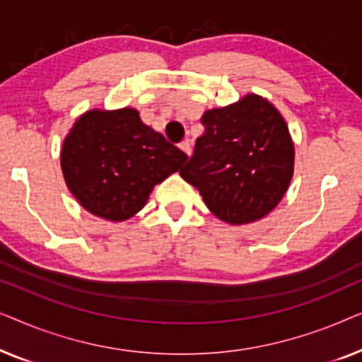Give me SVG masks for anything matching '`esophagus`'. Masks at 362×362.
<instances>
[{"instance_id": "1", "label": "esophagus", "mask_w": 362, "mask_h": 362, "mask_svg": "<svg viewBox=\"0 0 362 362\" xmlns=\"http://www.w3.org/2000/svg\"><path fill=\"white\" fill-rule=\"evenodd\" d=\"M180 148H181V151H185L187 156H191L192 148H191V143H189V141H182L181 145H180Z\"/></svg>"}]
</instances>
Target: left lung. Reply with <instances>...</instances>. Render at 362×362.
Instances as JSON below:
<instances>
[{
	"label": "left lung",
	"mask_w": 362,
	"mask_h": 362,
	"mask_svg": "<svg viewBox=\"0 0 362 362\" xmlns=\"http://www.w3.org/2000/svg\"><path fill=\"white\" fill-rule=\"evenodd\" d=\"M204 133L180 171L212 214L232 226L264 219L288 189L295 145L285 118L257 93L206 110Z\"/></svg>",
	"instance_id": "8db88e82"
}]
</instances>
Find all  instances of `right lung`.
<instances>
[{
    "instance_id": "obj_1",
    "label": "right lung",
    "mask_w": 362,
    "mask_h": 362,
    "mask_svg": "<svg viewBox=\"0 0 362 362\" xmlns=\"http://www.w3.org/2000/svg\"><path fill=\"white\" fill-rule=\"evenodd\" d=\"M186 160V153L128 107L87 110L69 130L61 150L69 191L83 209L112 222L140 212L153 187Z\"/></svg>"
}]
</instances>
